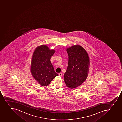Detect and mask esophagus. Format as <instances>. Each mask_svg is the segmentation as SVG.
I'll return each instance as SVG.
<instances>
[{
  "mask_svg": "<svg viewBox=\"0 0 122 122\" xmlns=\"http://www.w3.org/2000/svg\"><path fill=\"white\" fill-rule=\"evenodd\" d=\"M58 75L60 76H61L62 75V73H58Z\"/></svg>",
  "mask_w": 122,
  "mask_h": 122,
  "instance_id": "esophagus-1",
  "label": "esophagus"
}]
</instances>
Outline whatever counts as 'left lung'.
I'll return each instance as SVG.
<instances>
[{
	"label": "left lung",
	"mask_w": 122,
	"mask_h": 122,
	"mask_svg": "<svg viewBox=\"0 0 122 122\" xmlns=\"http://www.w3.org/2000/svg\"><path fill=\"white\" fill-rule=\"evenodd\" d=\"M68 55L67 69L64 74V81L70 88H76L85 81L88 75L89 58L87 52L79 45L67 49Z\"/></svg>",
	"instance_id": "obj_1"
}]
</instances>
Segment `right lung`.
<instances>
[{"label":"right lung","instance_id":"obj_1","mask_svg":"<svg viewBox=\"0 0 122 122\" xmlns=\"http://www.w3.org/2000/svg\"><path fill=\"white\" fill-rule=\"evenodd\" d=\"M55 51L50 50L46 45L36 48L31 61V71L33 77L41 86H47L57 76L50 61Z\"/></svg>","mask_w":122,"mask_h":122}]
</instances>
